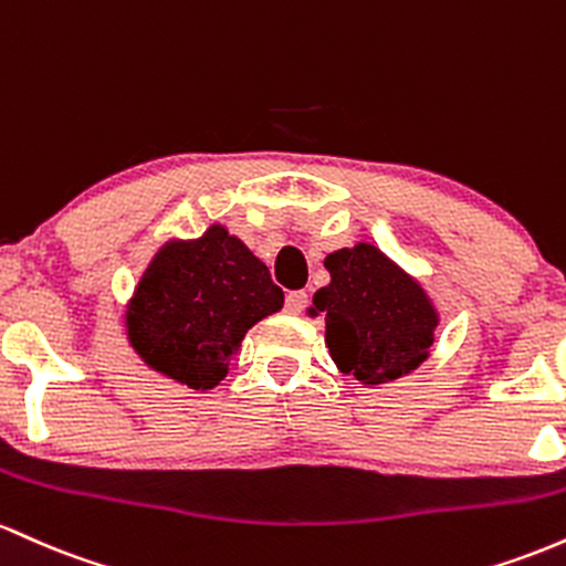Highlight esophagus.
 <instances>
[{"mask_svg": "<svg viewBox=\"0 0 566 566\" xmlns=\"http://www.w3.org/2000/svg\"><path fill=\"white\" fill-rule=\"evenodd\" d=\"M304 307H307V291H291V294L285 296V313L300 315Z\"/></svg>", "mask_w": 566, "mask_h": 566, "instance_id": "1", "label": "esophagus"}]
</instances>
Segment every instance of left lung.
Here are the masks:
<instances>
[{
    "mask_svg": "<svg viewBox=\"0 0 566 566\" xmlns=\"http://www.w3.org/2000/svg\"><path fill=\"white\" fill-rule=\"evenodd\" d=\"M323 264L332 283L315 291L310 313L326 315V345L339 371L360 385L415 371L438 326L422 285L368 243L328 253Z\"/></svg>",
    "mask_w": 566,
    "mask_h": 566,
    "instance_id": "8db88e82",
    "label": "left lung"
}]
</instances>
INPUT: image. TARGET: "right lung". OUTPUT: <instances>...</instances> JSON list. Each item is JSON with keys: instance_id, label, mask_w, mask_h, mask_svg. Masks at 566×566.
Here are the masks:
<instances>
[{"instance_id": "add662e5", "label": "right lung", "mask_w": 566, "mask_h": 566, "mask_svg": "<svg viewBox=\"0 0 566 566\" xmlns=\"http://www.w3.org/2000/svg\"><path fill=\"white\" fill-rule=\"evenodd\" d=\"M283 307L270 270L221 224L155 253L125 313L130 347L157 374L211 390L253 323Z\"/></svg>"}]
</instances>
